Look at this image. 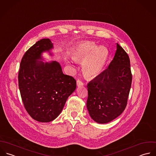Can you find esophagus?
Here are the masks:
<instances>
[{
	"instance_id": "obj_1",
	"label": "esophagus",
	"mask_w": 156,
	"mask_h": 156,
	"mask_svg": "<svg viewBox=\"0 0 156 156\" xmlns=\"http://www.w3.org/2000/svg\"><path fill=\"white\" fill-rule=\"evenodd\" d=\"M83 85V83L80 80H77V87H80V86H82Z\"/></svg>"
}]
</instances>
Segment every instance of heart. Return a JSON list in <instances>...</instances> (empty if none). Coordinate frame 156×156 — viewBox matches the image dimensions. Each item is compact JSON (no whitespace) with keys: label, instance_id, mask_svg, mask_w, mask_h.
I'll list each match as a JSON object with an SVG mask.
<instances>
[{"label":"heart","instance_id":"b5f03b06","mask_svg":"<svg viewBox=\"0 0 156 156\" xmlns=\"http://www.w3.org/2000/svg\"><path fill=\"white\" fill-rule=\"evenodd\" d=\"M108 51L103 46H96L91 42L79 44L74 52L75 60H83L82 69L88 77H94L99 75L105 65Z\"/></svg>","mask_w":156,"mask_h":156}]
</instances>
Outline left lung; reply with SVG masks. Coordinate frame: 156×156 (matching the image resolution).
<instances>
[{
	"label": "left lung",
	"mask_w": 156,
	"mask_h": 156,
	"mask_svg": "<svg viewBox=\"0 0 156 156\" xmlns=\"http://www.w3.org/2000/svg\"><path fill=\"white\" fill-rule=\"evenodd\" d=\"M130 60L125 51L117 43V50L108 68L87 85V107L91 119L106 123L125 110L131 86Z\"/></svg>",
	"instance_id": "left-lung-1"
}]
</instances>
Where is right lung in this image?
I'll return each instance as SVG.
<instances>
[{
  "mask_svg": "<svg viewBox=\"0 0 156 156\" xmlns=\"http://www.w3.org/2000/svg\"><path fill=\"white\" fill-rule=\"evenodd\" d=\"M53 48L50 39L37 42L23 55L19 71V87L24 106L30 115L40 122L56 119L76 88V80L63 73L58 62L42 61V53L52 55Z\"/></svg>",
  "mask_w": 156,
  "mask_h": 156,
  "instance_id": "obj_1",
  "label": "right lung"
}]
</instances>
